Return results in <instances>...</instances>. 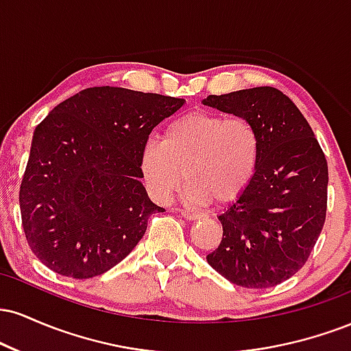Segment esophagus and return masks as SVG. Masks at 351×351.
<instances>
[{
  "mask_svg": "<svg viewBox=\"0 0 351 351\" xmlns=\"http://www.w3.org/2000/svg\"><path fill=\"white\" fill-rule=\"evenodd\" d=\"M181 216H183V217H184V219H189V221L203 219V217H204V215H203V213L189 211V209H181Z\"/></svg>",
  "mask_w": 351,
  "mask_h": 351,
  "instance_id": "34e87169",
  "label": "esophagus"
}]
</instances>
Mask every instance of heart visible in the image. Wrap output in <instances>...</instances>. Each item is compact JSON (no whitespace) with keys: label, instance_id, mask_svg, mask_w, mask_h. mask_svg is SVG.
<instances>
[{"label":"heart","instance_id":"heart-1","mask_svg":"<svg viewBox=\"0 0 351 351\" xmlns=\"http://www.w3.org/2000/svg\"><path fill=\"white\" fill-rule=\"evenodd\" d=\"M259 155L261 136L251 120L195 112L168 123L162 140L143 145L140 173L150 195L162 203L171 199L183 176L191 203H229L249 186Z\"/></svg>","mask_w":351,"mask_h":351}]
</instances>
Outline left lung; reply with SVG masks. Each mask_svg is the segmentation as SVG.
Returning <instances> with one entry per match:
<instances>
[{"instance_id":"left-lung-1","label":"left lung","mask_w":351,"mask_h":351,"mask_svg":"<svg viewBox=\"0 0 351 351\" xmlns=\"http://www.w3.org/2000/svg\"><path fill=\"white\" fill-rule=\"evenodd\" d=\"M203 104L249 119L261 136L256 175L217 216L223 239L206 259L232 284L274 287L304 267L324 229L327 160L305 117L279 88L208 95Z\"/></svg>"}]
</instances>
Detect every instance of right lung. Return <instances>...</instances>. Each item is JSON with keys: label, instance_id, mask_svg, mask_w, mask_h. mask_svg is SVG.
<instances>
[{"label": "right lung", "instance_id": "right-lung-1", "mask_svg": "<svg viewBox=\"0 0 351 351\" xmlns=\"http://www.w3.org/2000/svg\"><path fill=\"white\" fill-rule=\"evenodd\" d=\"M184 99L90 87L36 127L19 206L31 251L51 271L90 279L125 259L165 209L143 188L148 135Z\"/></svg>", "mask_w": 351, "mask_h": 351}]
</instances>
